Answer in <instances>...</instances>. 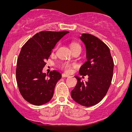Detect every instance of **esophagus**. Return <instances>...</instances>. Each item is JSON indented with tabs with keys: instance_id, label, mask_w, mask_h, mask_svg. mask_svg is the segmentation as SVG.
<instances>
[{
	"instance_id": "34e87169",
	"label": "esophagus",
	"mask_w": 132,
	"mask_h": 132,
	"mask_svg": "<svg viewBox=\"0 0 132 132\" xmlns=\"http://www.w3.org/2000/svg\"><path fill=\"white\" fill-rule=\"evenodd\" d=\"M62 76L63 77H67L69 76V75H67V74L63 73V74H62Z\"/></svg>"
}]
</instances>
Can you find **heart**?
I'll use <instances>...</instances> for the list:
<instances>
[{
	"label": "heart",
	"instance_id": "obj_1",
	"mask_svg": "<svg viewBox=\"0 0 132 132\" xmlns=\"http://www.w3.org/2000/svg\"><path fill=\"white\" fill-rule=\"evenodd\" d=\"M70 47H71V48L72 50L73 49V48L77 47H80V46H79V44H77L76 43H71V44H70ZM74 65H75L70 64V63L63 62L61 64L60 68L62 70H64V71L67 72V73H70V72L71 71L72 67H73Z\"/></svg>",
	"mask_w": 132,
	"mask_h": 132
}]
</instances>
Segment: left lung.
<instances>
[{"instance_id":"left-lung-1","label":"left lung","mask_w":132,"mask_h":132,"mask_svg":"<svg viewBox=\"0 0 132 132\" xmlns=\"http://www.w3.org/2000/svg\"><path fill=\"white\" fill-rule=\"evenodd\" d=\"M85 45L87 61L81 66L79 74L88 76V82H77L71 93L77 103L89 107L98 103L109 89L113 77V61L107 45L95 36L83 34L80 37Z\"/></svg>"}]
</instances>
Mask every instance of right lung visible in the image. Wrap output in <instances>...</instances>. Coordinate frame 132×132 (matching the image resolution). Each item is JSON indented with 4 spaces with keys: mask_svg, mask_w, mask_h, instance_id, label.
Segmentation results:
<instances>
[{
    "mask_svg": "<svg viewBox=\"0 0 132 132\" xmlns=\"http://www.w3.org/2000/svg\"><path fill=\"white\" fill-rule=\"evenodd\" d=\"M68 31H41L30 38L21 48L17 59L16 80L22 97L30 103L40 106L49 102L56 83L58 71L43 73L45 61L55 45Z\"/></svg>",
    "mask_w": 132,
    "mask_h": 132,
    "instance_id": "obj_1",
    "label": "right lung"
}]
</instances>
